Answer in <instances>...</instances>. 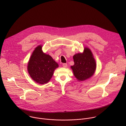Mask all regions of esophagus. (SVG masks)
Masks as SVG:
<instances>
[{
  "mask_svg": "<svg viewBox=\"0 0 126 126\" xmlns=\"http://www.w3.org/2000/svg\"><path fill=\"white\" fill-rule=\"evenodd\" d=\"M63 66L64 67V68H66L67 67V63H63Z\"/></svg>",
  "mask_w": 126,
  "mask_h": 126,
  "instance_id": "obj_1",
  "label": "esophagus"
}]
</instances>
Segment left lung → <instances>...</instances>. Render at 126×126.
<instances>
[{
  "label": "left lung",
  "mask_w": 126,
  "mask_h": 126,
  "mask_svg": "<svg viewBox=\"0 0 126 126\" xmlns=\"http://www.w3.org/2000/svg\"><path fill=\"white\" fill-rule=\"evenodd\" d=\"M74 65L71 68L75 77L79 81H83L91 78L96 69V63L91 50L85 47L82 53L73 56Z\"/></svg>",
  "instance_id": "1"
}]
</instances>
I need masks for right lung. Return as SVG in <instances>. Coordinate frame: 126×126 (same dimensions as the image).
Segmentation results:
<instances>
[{
  "label": "right lung",
  "instance_id": "right-lung-1",
  "mask_svg": "<svg viewBox=\"0 0 126 126\" xmlns=\"http://www.w3.org/2000/svg\"><path fill=\"white\" fill-rule=\"evenodd\" d=\"M42 47L40 45L35 48L29 61L27 69L33 80L44 84L51 79L59 65L50 55L43 52Z\"/></svg>",
  "mask_w": 126,
  "mask_h": 126
}]
</instances>
